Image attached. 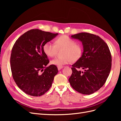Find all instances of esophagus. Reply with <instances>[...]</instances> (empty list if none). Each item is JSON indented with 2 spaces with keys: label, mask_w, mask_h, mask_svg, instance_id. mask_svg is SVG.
I'll return each instance as SVG.
<instances>
[{
  "label": "esophagus",
  "mask_w": 121,
  "mask_h": 121,
  "mask_svg": "<svg viewBox=\"0 0 121 121\" xmlns=\"http://www.w3.org/2000/svg\"><path fill=\"white\" fill-rule=\"evenodd\" d=\"M63 68V66H57V69H58V70H60V69H61Z\"/></svg>",
  "instance_id": "obj_1"
}]
</instances>
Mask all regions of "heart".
Segmentation results:
<instances>
[{
    "label": "heart",
    "mask_w": 121,
    "mask_h": 121,
    "mask_svg": "<svg viewBox=\"0 0 121 121\" xmlns=\"http://www.w3.org/2000/svg\"><path fill=\"white\" fill-rule=\"evenodd\" d=\"M63 49L60 57H56L50 61L52 65H62L76 61L81 58L82 54V47L79 43L67 35H61L55 41V44L47 42L43 46V52L47 56L52 57L56 56L57 49Z\"/></svg>",
    "instance_id": "obj_1"
}]
</instances>
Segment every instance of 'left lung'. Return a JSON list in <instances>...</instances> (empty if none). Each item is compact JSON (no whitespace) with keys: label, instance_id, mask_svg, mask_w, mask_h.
Instances as JSON below:
<instances>
[{"label":"left lung","instance_id":"1","mask_svg":"<svg viewBox=\"0 0 121 121\" xmlns=\"http://www.w3.org/2000/svg\"><path fill=\"white\" fill-rule=\"evenodd\" d=\"M71 37L80 40L84 49L81 58L72 65V74L69 81L77 92L92 94L103 86L110 73V50L107 44L97 35L83 32ZM80 68L84 71H80Z\"/></svg>","mask_w":121,"mask_h":121}]
</instances>
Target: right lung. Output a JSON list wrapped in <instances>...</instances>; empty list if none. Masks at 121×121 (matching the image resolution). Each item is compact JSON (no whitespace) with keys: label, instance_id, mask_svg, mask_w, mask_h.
<instances>
[{"label":"right lung","instance_id":"1","mask_svg":"<svg viewBox=\"0 0 121 121\" xmlns=\"http://www.w3.org/2000/svg\"><path fill=\"white\" fill-rule=\"evenodd\" d=\"M57 35L32 29L14 43L10 56L11 71L17 86L26 94L40 96L52 86L58 69L53 65L45 68L49 60L43 46Z\"/></svg>","mask_w":121,"mask_h":121}]
</instances>
